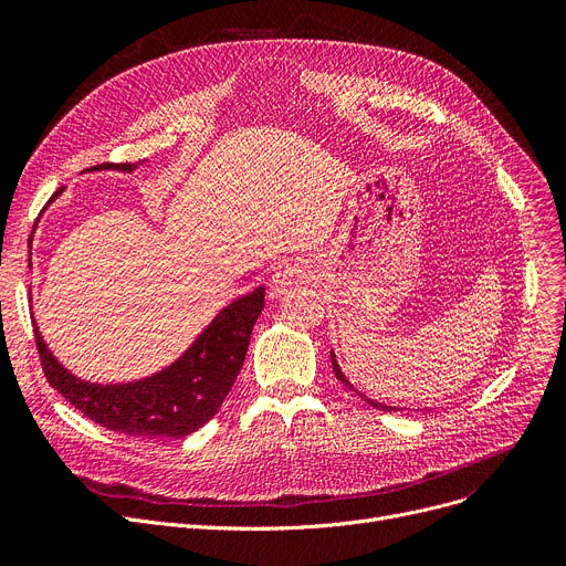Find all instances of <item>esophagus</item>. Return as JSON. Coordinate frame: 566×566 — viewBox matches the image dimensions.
Instances as JSON below:
<instances>
[{
	"label": "esophagus",
	"instance_id": "esophagus-1",
	"mask_svg": "<svg viewBox=\"0 0 566 566\" xmlns=\"http://www.w3.org/2000/svg\"><path fill=\"white\" fill-rule=\"evenodd\" d=\"M303 277H305V273L298 263H282L271 277V289L275 293H284L293 284H298Z\"/></svg>",
	"mask_w": 566,
	"mask_h": 566
}]
</instances>
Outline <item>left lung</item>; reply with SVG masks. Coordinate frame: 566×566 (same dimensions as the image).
Wrapping results in <instances>:
<instances>
[{"label":"left lung","mask_w":566,"mask_h":566,"mask_svg":"<svg viewBox=\"0 0 566 566\" xmlns=\"http://www.w3.org/2000/svg\"><path fill=\"white\" fill-rule=\"evenodd\" d=\"M331 358H333V369H335V376H337V378H339V380H342V382L346 385V388H348V390H353V385H348V380H346V378H344V374L339 371V367H337V360H335V355H331ZM365 401H367V403H371L374 408H382V410H392V408H388V406H380V403H376V401H371V399H365ZM395 410H397V408H395Z\"/></svg>","instance_id":"left-lung-1"}]
</instances>
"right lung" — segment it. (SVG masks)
Here are the masks:
<instances>
[{
    "mask_svg": "<svg viewBox=\"0 0 566 566\" xmlns=\"http://www.w3.org/2000/svg\"><path fill=\"white\" fill-rule=\"evenodd\" d=\"M130 171L137 163H103L92 169ZM62 192L59 188L54 197ZM52 201V199H50ZM265 289L231 303L208 325L181 360L169 369L130 385H88L73 378L52 353L34 325V342L43 374L52 388L71 401L84 418L126 436L184 438L213 418L233 388L245 363L250 335L263 310Z\"/></svg>",
    "mask_w": 566,
    "mask_h": 566,
    "instance_id": "right-lung-1",
    "label": "right lung"
}]
</instances>
